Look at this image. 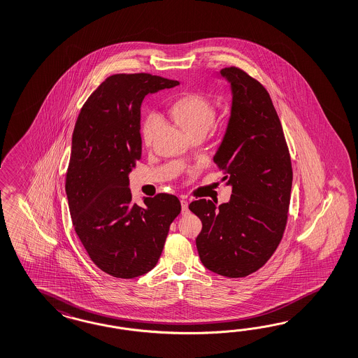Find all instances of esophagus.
I'll list each match as a JSON object with an SVG mask.
<instances>
[{
	"mask_svg": "<svg viewBox=\"0 0 358 358\" xmlns=\"http://www.w3.org/2000/svg\"><path fill=\"white\" fill-rule=\"evenodd\" d=\"M181 213L187 215L189 213V202L186 199L181 201Z\"/></svg>",
	"mask_w": 358,
	"mask_h": 358,
	"instance_id": "34e87169",
	"label": "esophagus"
}]
</instances>
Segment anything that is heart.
Wrapping results in <instances>:
<instances>
[{"label":"heart","mask_w":358,"mask_h":358,"mask_svg":"<svg viewBox=\"0 0 358 358\" xmlns=\"http://www.w3.org/2000/svg\"><path fill=\"white\" fill-rule=\"evenodd\" d=\"M171 112L176 122L182 127L186 134H192L198 130L208 131L216 118V106L208 97L201 94H189L180 97L171 108ZM159 126L160 117L155 113L147 117L142 129L143 141L147 145L152 142Z\"/></svg>","instance_id":"1"}]
</instances>
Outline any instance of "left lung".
<instances>
[{
	"instance_id": "left-lung-1",
	"label": "left lung",
	"mask_w": 358,
	"mask_h": 358,
	"mask_svg": "<svg viewBox=\"0 0 358 358\" xmlns=\"http://www.w3.org/2000/svg\"><path fill=\"white\" fill-rule=\"evenodd\" d=\"M220 76L231 85V116L213 156L227 185L228 203L199 199L189 206L202 220L196 249L204 267L227 278L259 270L279 246L287 225L292 164L270 94L238 68Z\"/></svg>"
}]
</instances>
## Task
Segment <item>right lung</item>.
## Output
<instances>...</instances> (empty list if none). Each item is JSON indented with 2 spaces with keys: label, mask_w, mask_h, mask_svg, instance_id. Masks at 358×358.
<instances>
[{
  "label": "right lung",
  "mask_w": 358,
  "mask_h": 358,
  "mask_svg": "<svg viewBox=\"0 0 358 358\" xmlns=\"http://www.w3.org/2000/svg\"><path fill=\"white\" fill-rule=\"evenodd\" d=\"M178 85L145 73L110 76L78 116L65 185L69 210L91 261L110 276L133 279L152 270L181 213L174 195L157 194L138 206L129 189L142 154V101Z\"/></svg>",
  "instance_id": "obj_1"
}]
</instances>
